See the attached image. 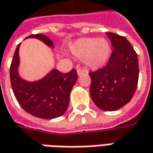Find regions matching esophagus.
I'll list each match as a JSON object with an SVG mask.
<instances>
[{
  "label": "esophagus",
  "instance_id": "obj_1",
  "mask_svg": "<svg viewBox=\"0 0 153 153\" xmlns=\"http://www.w3.org/2000/svg\"><path fill=\"white\" fill-rule=\"evenodd\" d=\"M77 73H78L79 75H81V74H84L85 73H88V71L86 70V69H80V68H79V69H77Z\"/></svg>",
  "mask_w": 153,
  "mask_h": 153
}]
</instances>
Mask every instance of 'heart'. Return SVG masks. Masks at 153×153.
Wrapping results in <instances>:
<instances>
[{
  "instance_id": "1",
  "label": "heart",
  "mask_w": 153,
  "mask_h": 153,
  "mask_svg": "<svg viewBox=\"0 0 153 153\" xmlns=\"http://www.w3.org/2000/svg\"><path fill=\"white\" fill-rule=\"evenodd\" d=\"M70 51L75 57L83 59L88 67L96 69L106 64L111 48L108 41L103 38H83L72 44Z\"/></svg>"
}]
</instances>
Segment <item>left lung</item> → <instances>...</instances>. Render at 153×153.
Segmentation results:
<instances>
[{"instance_id": "8db88e82", "label": "left lung", "mask_w": 153, "mask_h": 153, "mask_svg": "<svg viewBox=\"0 0 153 153\" xmlns=\"http://www.w3.org/2000/svg\"><path fill=\"white\" fill-rule=\"evenodd\" d=\"M106 35L114 47L106 65L94 72L90 96L95 105L104 111H115L126 105L135 94L139 67L136 51L124 36L112 32Z\"/></svg>"}]
</instances>
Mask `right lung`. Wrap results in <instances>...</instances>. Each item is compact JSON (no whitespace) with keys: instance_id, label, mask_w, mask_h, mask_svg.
Masks as SVG:
<instances>
[{"instance_id":"add662e5","label":"right lung","mask_w":153,"mask_h":153,"mask_svg":"<svg viewBox=\"0 0 153 153\" xmlns=\"http://www.w3.org/2000/svg\"><path fill=\"white\" fill-rule=\"evenodd\" d=\"M27 38H36L48 46H54L51 39L41 34L30 35ZM20 45L16 49L10 68V84L16 99L25 111L35 117L45 119L60 117L69 106L70 92L78 79L76 69L64 74L54 69L36 82L22 79L18 73Z\"/></svg>"}]
</instances>
